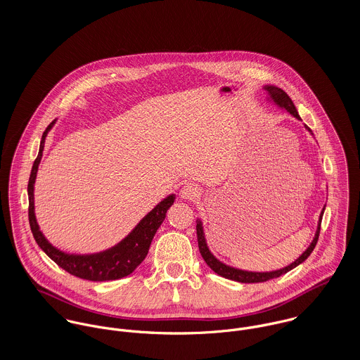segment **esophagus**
Returning a JSON list of instances; mask_svg holds the SVG:
<instances>
[{"label":"esophagus","mask_w":360,"mask_h":360,"mask_svg":"<svg viewBox=\"0 0 360 360\" xmlns=\"http://www.w3.org/2000/svg\"><path fill=\"white\" fill-rule=\"evenodd\" d=\"M180 195L184 200H195L200 197V188L197 184L194 183H187L186 186H183V188L180 190Z\"/></svg>","instance_id":"34e87169"}]
</instances>
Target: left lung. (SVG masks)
Masks as SVG:
<instances>
[{
  "label": "left lung",
  "mask_w": 360,
  "mask_h": 360,
  "mask_svg": "<svg viewBox=\"0 0 360 360\" xmlns=\"http://www.w3.org/2000/svg\"><path fill=\"white\" fill-rule=\"evenodd\" d=\"M264 90L270 94V97L274 100V103L280 106H284L292 116H295L297 119H301L297 109H295V105L291 101V98L287 96V93L278 87H273V86H266ZM309 131L308 126H307ZM326 207V206H324ZM324 207H323V212H324ZM323 212L320 214V220H319V227H317V231H316V236L311 241V244L309 245L308 250L298 257L294 263H291L290 266L284 267V269H280V270H276V271H266V273H255V271H244V270H238V269H234V267H230V266H226L223 264L221 262H219L216 257H213L210 254V251L207 250L206 247L205 236H204V230H202V223L201 220H197V237H198V248H200V252L204 257V260L206 262V264L214 271L217 273L219 276L224 277V278H229V280H234V281H238V283H263V281H267V280H271V278H276V277H280L285 273H288L290 270L295 269L298 264H301L302 262H305L308 259L309 255L311 254V251L314 250L316 244H317V240H319V234H320V224H321V217H323Z\"/></svg>",
  "instance_id": "8db88e82"
}]
</instances>
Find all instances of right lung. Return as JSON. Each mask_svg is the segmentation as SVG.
Segmentation results:
<instances>
[{"instance_id":"add662e5","label":"right lung","mask_w":360,"mask_h":360,"mask_svg":"<svg viewBox=\"0 0 360 360\" xmlns=\"http://www.w3.org/2000/svg\"><path fill=\"white\" fill-rule=\"evenodd\" d=\"M53 122L49 124L46 131L43 133V139L40 143V151L33 163L32 173L27 184L29 194V223L33 233V237L39 247L51 257L52 260L66 270L68 273L90 281H108L117 280L129 276L136 270V267L146 259L151 241L154 238L156 230L165 220L166 212L174 202V195H169L160 204L155 206L154 209L137 224V227L116 247L94 255H68L53 248L51 244L46 240V237L39 230V224L34 216V202H33V188L34 180L39 169V163L41 160V155L44 150V140L51 129Z\"/></svg>"}]
</instances>
